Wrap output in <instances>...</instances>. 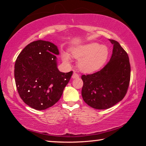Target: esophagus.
Returning <instances> with one entry per match:
<instances>
[{"label":"esophagus","mask_w":146,"mask_h":146,"mask_svg":"<svg viewBox=\"0 0 146 146\" xmlns=\"http://www.w3.org/2000/svg\"><path fill=\"white\" fill-rule=\"evenodd\" d=\"M72 78H79V75L76 73L74 72L73 74V75H72Z\"/></svg>","instance_id":"1"}]
</instances>
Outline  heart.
I'll use <instances>...</instances> for the list:
<instances>
[{
    "label": "heart",
    "instance_id": "1",
    "mask_svg": "<svg viewBox=\"0 0 146 146\" xmlns=\"http://www.w3.org/2000/svg\"><path fill=\"white\" fill-rule=\"evenodd\" d=\"M72 56L79 60V70L84 73H93L99 70L106 62L108 56V49L106 46L100 45L97 42H90L80 46L72 49ZM62 60L65 62L70 61L68 53L62 55Z\"/></svg>",
    "mask_w": 146,
    "mask_h": 146
}]
</instances>
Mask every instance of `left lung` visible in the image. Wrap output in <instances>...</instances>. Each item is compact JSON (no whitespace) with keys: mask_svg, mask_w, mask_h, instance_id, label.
<instances>
[{"mask_svg":"<svg viewBox=\"0 0 146 146\" xmlns=\"http://www.w3.org/2000/svg\"><path fill=\"white\" fill-rule=\"evenodd\" d=\"M110 40L113 49L109 62L98 72L81 76L83 100L97 110L110 108L119 102L125 97L129 84V56L117 41Z\"/></svg>","mask_w":146,"mask_h":146,"instance_id":"obj_1","label":"left lung"}]
</instances>
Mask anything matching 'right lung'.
<instances>
[{
	"instance_id": "right-lung-1",
	"label": "right lung",
	"mask_w": 146,
	"mask_h": 146,
	"mask_svg": "<svg viewBox=\"0 0 146 146\" xmlns=\"http://www.w3.org/2000/svg\"><path fill=\"white\" fill-rule=\"evenodd\" d=\"M57 46L49 41L32 42L24 48L15 64V80L22 100L29 107L44 110L60 99L73 71L57 68Z\"/></svg>"
}]
</instances>
